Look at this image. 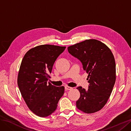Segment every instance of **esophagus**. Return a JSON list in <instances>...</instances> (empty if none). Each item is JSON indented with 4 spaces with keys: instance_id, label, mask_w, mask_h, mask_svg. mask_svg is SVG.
<instances>
[{
    "instance_id": "esophagus-1",
    "label": "esophagus",
    "mask_w": 131,
    "mask_h": 131,
    "mask_svg": "<svg viewBox=\"0 0 131 131\" xmlns=\"http://www.w3.org/2000/svg\"><path fill=\"white\" fill-rule=\"evenodd\" d=\"M65 89L66 90H70L73 89V88H71V87H69V86H65Z\"/></svg>"
}]
</instances>
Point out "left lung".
Masks as SVG:
<instances>
[{
  "instance_id": "left-lung-1",
  "label": "left lung",
  "mask_w": 131,
  "mask_h": 131,
  "mask_svg": "<svg viewBox=\"0 0 131 131\" xmlns=\"http://www.w3.org/2000/svg\"><path fill=\"white\" fill-rule=\"evenodd\" d=\"M68 50L81 61L84 70L89 74L88 90L77 88L80 96L76 102L77 107L85 113H96L106 104L115 83L114 55L108 46L96 39L77 43L69 46Z\"/></svg>"
}]
</instances>
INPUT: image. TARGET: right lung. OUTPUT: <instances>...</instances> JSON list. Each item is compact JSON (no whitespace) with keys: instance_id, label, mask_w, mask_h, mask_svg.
I'll list each match as a JSON object with an SVG mask.
<instances>
[{"instance_id":"add662e5","label":"right lung","mask_w":131,"mask_h":131,"mask_svg":"<svg viewBox=\"0 0 131 131\" xmlns=\"http://www.w3.org/2000/svg\"><path fill=\"white\" fill-rule=\"evenodd\" d=\"M66 46H37L28 51L23 58L17 77V84L29 109L36 115L44 117L56 110L64 87L48 82L54 62Z\"/></svg>"}]
</instances>
